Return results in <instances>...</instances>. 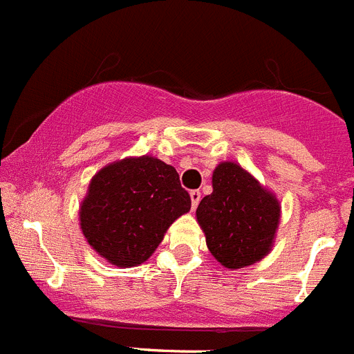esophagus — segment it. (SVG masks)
<instances>
[{
    "instance_id": "obj_1",
    "label": "esophagus",
    "mask_w": 354,
    "mask_h": 354,
    "mask_svg": "<svg viewBox=\"0 0 354 354\" xmlns=\"http://www.w3.org/2000/svg\"><path fill=\"white\" fill-rule=\"evenodd\" d=\"M189 196H191V205H193V209H196L200 203V200H202V193H200L198 189H193L189 193Z\"/></svg>"
}]
</instances>
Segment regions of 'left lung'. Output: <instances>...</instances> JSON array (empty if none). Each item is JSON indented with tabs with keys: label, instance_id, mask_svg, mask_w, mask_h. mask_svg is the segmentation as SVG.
<instances>
[{
	"label": "left lung",
	"instance_id": "obj_1",
	"mask_svg": "<svg viewBox=\"0 0 354 354\" xmlns=\"http://www.w3.org/2000/svg\"><path fill=\"white\" fill-rule=\"evenodd\" d=\"M214 191L200 202L196 219L207 248L226 268H242L267 256L281 217L275 196L235 163H221Z\"/></svg>",
	"mask_w": 354,
	"mask_h": 354
}]
</instances>
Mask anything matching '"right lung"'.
I'll list each match as a JSON object with an SVG mask.
<instances>
[{
	"label": "right lung",
	"mask_w": 354,
	"mask_h": 354,
	"mask_svg": "<svg viewBox=\"0 0 354 354\" xmlns=\"http://www.w3.org/2000/svg\"><path fill=\"white\" fill-rule=\"evenodd\" d=\"M191 209L179 174L151 156L126 158L93 177L80 207V228L93 249L118 267H137Z\"/></svg>",
	"instance_id": "obj_1"
}]
</instances>
